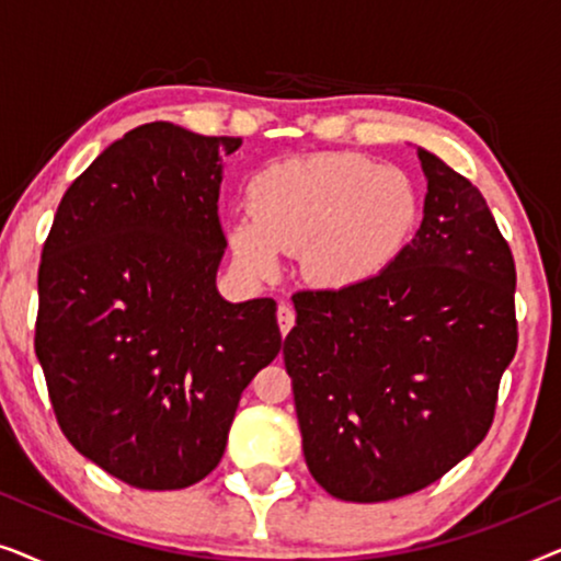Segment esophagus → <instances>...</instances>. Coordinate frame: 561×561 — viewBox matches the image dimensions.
<instances>
[{
    "label": "esophagus",
    "instance_id": "1",
    "mask_svg": "<svg viewBox=\"0 0 561 561\" xmlns=\"http://www.w3.org/2000/svg\"><path fill=\"white\" fill-rule=\"evenodd\" d=\"M294 324H296V311H294V306H288V304H280L278 306V327H280V334L286 336L290 329H294Z\"/></svg>",
    "mask_w": 561,
    "mask_h": 561
}]
</instances>
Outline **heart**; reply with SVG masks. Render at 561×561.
Returning a JSON list of instances; mask_svg holds the SVG:
<instances>
[{
	"label": "heart",
	"instance_id": "1",
	"mask_svg": "<svg viewBox=\"0 0 561 561\" xmlns=\"http://www.w3.org/2000/svg\"><path fill=\"white\" fill-rule=\"evenodd\" d=\"M250 217L227 225L242 271L271 278L280 252H301L304 273L327 288L370 280L416 225L409 175L357 152L280 160L248 181Z\"/></svg>",
	"mask_w": 561,
	"mask_h": 561
}]
</instances>
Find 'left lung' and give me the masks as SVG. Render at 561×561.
Listing matches in <instances>:
<instances>
[{
    "mask_svg": "<svg viewBox=\"0 0 561 561\" xmlns=\"http://www.w3.org/2000/svg\"><path fill=\"white\" fill-rule=\"evenodd\" d=\"M424 219L370 280L298 290L283 342L309 472L380 503L432 485L485 439L518 344L516 265L485 198L419 148Z\"/></svg>",
    "mask_w": 561,
    "mask_h": 561,
    "instance_id": "1",
    "label": "left lung"
}]
</instances>
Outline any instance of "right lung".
Wrapping results in <instances>:
<instances>
[{"label":"right lung","instance_id":"1","mask_svg":"<svg viewBox=\"0 0 561 561\" xmlns=\"http://www.w3.org/2000/svg\"><path fill=\"white\" fill-rule=\"evenodd\" d=\"M240 145L171 122L129 129L71 183L43 244L35 355L58 426L133 488L204 480L280 352L273 298L217 290L221 158Z\"/></svg>","mask_w":561,"mask_h":561}]
</instances>
